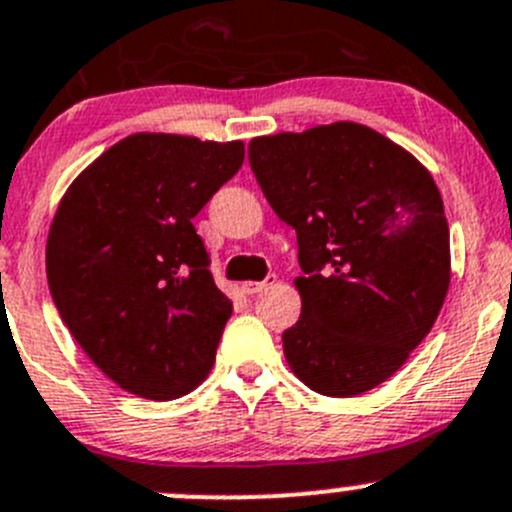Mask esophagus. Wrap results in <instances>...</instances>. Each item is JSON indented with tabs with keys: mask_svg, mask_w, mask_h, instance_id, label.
<instances>
[{
	"mask_svg": "<svg viewBox=\"0 0 512 512\" xmlns=\"http://www.w3.org/2000/svg\"><path fill=\"white\" fill-rule=\"evenodd\" d=\"M275 280H277L275 275H267V280H262V282H242V292L257 294V292H262V289L275 285Z\"/></svg>",
	"mask_w": 512,
	"mask_h": 512,
	"instance_id": "1",
	"label": "esophagus"
}]
</instances>
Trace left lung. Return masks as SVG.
<instances>
[{
  "mask_svg": "<svg viewBox=\"0 0 512 512\" xmlns=\"http://www.w3.org/2000/svg\"><path fill=\"white\" fill-rule=\"evenodd\" d=\"M250 165L297 232L302 314L282 334L289 369L324 396L374 389L431 332L451 285L431 173L352 121L252 138Z\"/></svg>",
  "mask_w": 512,
  "mask_h": 512,
  "instance_id": "1",
  "label": "left lung"
}]
</instances>
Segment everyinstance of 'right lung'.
Wrapping results in <instances>:
<instances>
[{
  "label": "right lung",
  "mask_w": 512,
  "mask_h": 512,
  "mask_svg": "<svg viewBox=\"0 0 512 512\" xmlns=\"http://www.w3.org/2000/svg\"><path fill=\"white\" fill-rule=\"evenodd\" d=\"M242 141L133 133L69 185L46 240V280L86 356L151 401L193 391L232 302L193 218L240 170Z\"/></svg>",
  "instance_id": "1"
}]
</instances>
